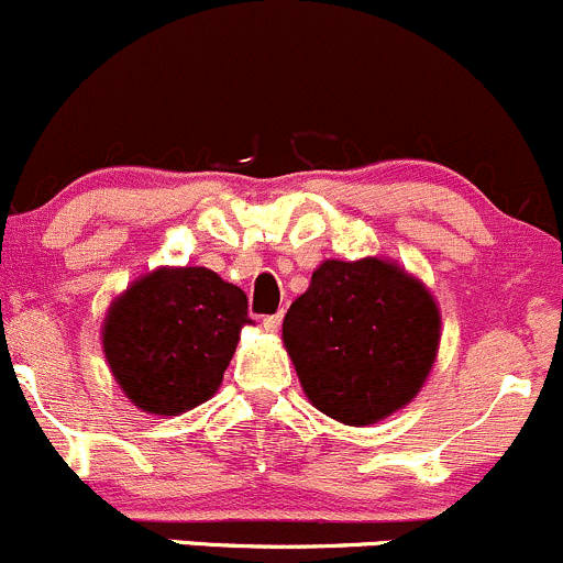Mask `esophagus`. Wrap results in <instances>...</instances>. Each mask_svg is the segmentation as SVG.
I'll return each instance as SVG.
<instances>
[{"mask_svg":"<svg viewBox=\"0 0 563 563\" xmlns=\"http://www.w3.org/2000/svg\"><path fill=\"white\" fill-rule=\"evenodd\" d=\"M280 323H283L280 312H277V316H266V318H264V329L272 331V334H275V331L280 329Z\"/></svg>","mask_w":563,"mask_h":563,"instance_id":"esophagus-1","label":"esophagus"}]
</instances>
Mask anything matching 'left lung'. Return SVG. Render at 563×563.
Segmentation results:
<instances>
[{
    "instance_id": "obj_1",
    "label": "left lung",
    "mask_w": 563,
    "mask_h": 563,
    "mask_svg": "<svg viewBox=\"0 0 563 563\" xmlns=\"http://www.w3.org/2000/svg\"><path fill=\"white\" fill-rule=\"evenodd\" d=\"M283 342L318 410L369 426L423 388L440 347V310L399 264L329 258L288 307Z\"/></svg>"
}]
</instances>
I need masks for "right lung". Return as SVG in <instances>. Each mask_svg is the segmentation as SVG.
Instances as JSON below:
<instances>
[{
	"label": "right lung",
	"mask_w": 563,
	"mask_h": 563,
	"mask_svg": "<svg viewBox=\"0 0 563 563\" xmlns=\"http://www.w3.org/2000/svg\"><path fill=\"white\" fill-rule=\"evenodd\" d=\"M245 323L242 288L205 266H162L112 301L104 358L140 410L180 416L221 386Z\"/></svg>",
	"instance_id": "right-lung-1"
}]
</instances>
